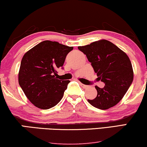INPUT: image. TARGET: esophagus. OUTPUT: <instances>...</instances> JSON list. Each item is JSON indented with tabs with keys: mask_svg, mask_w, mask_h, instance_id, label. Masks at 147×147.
Instances as JSON below:
<instances>
[{
	"mask_svg": "<svg viewBox=\"0 0 147 147\" xmlns=\"http://www.w3.org/2000/svg\"><path fill=\"white\" fill-rule=\"evenodd\" d=\"M80 85H81V86L83 88H84V89L87 88V87H88V86H87V85H84V84H83V83H81V84H80Z\"/></svg>",
	"mask_w": 147,
	"mask_h": 147,
	"instance_id": "34e87169",
	"label": "esophagus"
}]
</instances>
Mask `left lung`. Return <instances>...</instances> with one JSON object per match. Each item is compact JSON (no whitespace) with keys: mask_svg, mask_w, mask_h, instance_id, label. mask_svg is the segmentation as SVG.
<instances>
[{"mask_svg":"<svg viewBox=\"0 0 147 147\" xmlns=\"http://www.w3.org/2000/svg\"><path fill=\"white\" fill-rule=\"evenodd\" d=\"M91 62L98 80L105 87L95 86L97 96L89 103L97 109L106 110L119 102L132 83L134 72L127 54L107 40H100L78 47Z\"/></svg>","mask_w":147,"mask_h":147,"instance_id":"1","label":"left lung"}]
</instances>
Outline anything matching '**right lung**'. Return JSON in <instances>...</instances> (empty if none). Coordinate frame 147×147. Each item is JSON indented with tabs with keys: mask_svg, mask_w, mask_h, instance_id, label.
Masks as SVG:
<instances>
[{
	"mask_svg": "<svg viewBox=\"0 0 147 147\" xmlns=\"http://www.w3.org/2000/svg\"><path fill=\"white\" fill-rule=\"evenodd\" d=\"M73 49L58 42L44 40L24 54L18 74L20 86L31 103L40 109L58 104L70 81L57 79L67 54Z\"/></svg>",
	"mask_w": 147,
	"mask_h": 147,
	"instance_id": "right-lung-1",
	"label": "right lung"
}]
</instances>
